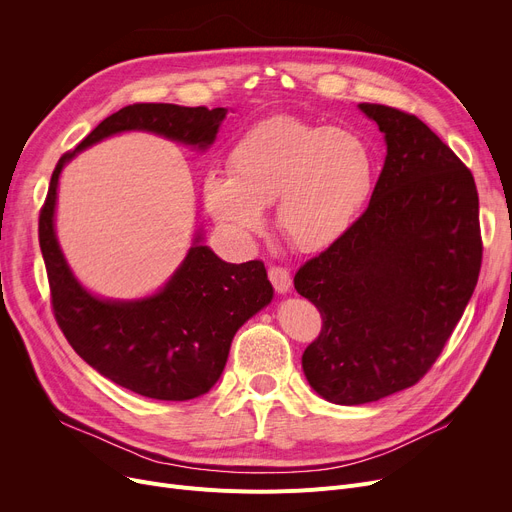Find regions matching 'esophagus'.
<instances>
[{"instance_id":"34e87169","label":"esophagus","mask_w":512,"mask_h":512,"mask_svg":"<svg viewBox=\"0 0 512 512\" xmlns=\"http://www.w3.org/2000/svg\"><path fill=\"white\" fill-rule=\"evenodd\" d=\"M267 274H270V280H272V284H274L278 294L290 292L292 280H290V272L288 270H284V267H270V272H267Z\"/></svg>"}]
</instances>
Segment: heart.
Segmentation results:
<instances>
[{"instance_id":"b5f03b06","label":"heart","mask_w":512,"mask_h":512,"mask_svg":"<svg viewBox=\"0 0 512 512\" xmlns=\"http://www.w3.org/2000/svg\"><path fill=\"white\" fill-rule=\"evenodd\" d=\"M230 176L209 174L203 205L238 245L276 224L294 249L326 251L351 232L378 184V155L357 128L276 116L249 128L228 155Z\"/></svg>"}]
</instances>
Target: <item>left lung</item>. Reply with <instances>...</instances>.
Here are the masks:
<instances>
[{
    "label": "left lung",
    "mask_w": 512,
    "mask_h": 512,
    "mask_svg": "<svg viewBox=\"0 0 512 512\" xmlns=\"http://www.w3.org/2000/svg\"><path fill=\"white\" fill-rule=\"evenodd\" d=\"M384 134L373 199L338 245L307 261L294 288L324 317L303 353L309 386L365 405L417 384L471 299L481 265L471 172L419 118L359 103Z\"/></svg>",
    "instance_id": "8db88e82"
}]
</instances>
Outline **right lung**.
Masks as SVG:
<instances>
[{
    "mask_svg": "<svg viewBox=\"0 0 512 512\" xmlns=\"http://www.w3.org/2000/svg\"><path fill=\"white\" fill-rule=\"evenodd\" d=\"M226 107L134 103L105 118L51 174L39 218L53 313L74 351L103 378L155 400H193L207 394L226 367L242 324L267 307L274 288L261 261L228 263L195 230L176 272L141 299H105L83 286L56 234L62 170L70 161L122 132H149L205 153L226 118Z\"/></svg>",
    "mask_w": 512,
    "mask_h": 512,
    "instance_id": "obj_1",
    "label": "right lung"
}]
</instances>
